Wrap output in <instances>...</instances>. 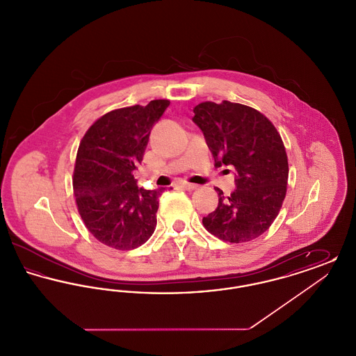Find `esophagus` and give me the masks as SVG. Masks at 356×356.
I'll return each mask as SVG.
<instances>
[{"label": "esophagus", "mask_w": 356, "mask_h": 356, "mask_svg": "<svg viewBox=\"0 0 356 356\" xmlns=\"http://www.w3.org/2000/svg\"><path fill=\"white\" fill-rule=\"evenodd\" d=\"M181 186H183L184 189H186V191H195V189H196L199 186H196V184H191V183H183Z\"/></svg>", "instance_id": "obj_1"}]
</instances>
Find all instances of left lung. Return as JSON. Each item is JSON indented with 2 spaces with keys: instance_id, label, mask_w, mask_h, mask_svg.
Here are the masks:
<instances>
[{
  "instance_id": "8db88e82",
  "label": "left lung",
  "mask_w": 356,
  "mask_h": 356,
  "mask_svg": "<svg viewBox=\"0 0 356 356\" xmlns=\"http://www.w3.org/2000/svg\"><path fill=\"white\" fill-rule=\"evenodd\" d=\"M215 167L236 170V189L219 195L218 208L203 218L209 234L229 243L263 235L276 219L286 197L288 159L283 140L270 120L237 102H205L193 108Z\"/></svg>"
}]
</instances>
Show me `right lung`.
Segmentation results:
<instances>
[{
  "label": "right lung",
  "instance_id": "1",
  "mask_svg": "<svg viewBox=\"0 0 356 356\" xmlns=\"http://www.w3.org/2000/svg\"><path fill=\"white\" fill-rule=\"evenodd\" d=\"M168 105L170 100H152L108 112L80 143L73 172L76 204L88 231L115 250L137 248L154 232L164 188H138L134 170Z\"/></svg>",
  "mask_w": 356,
  "mask_h": 356
}]
</instances>
